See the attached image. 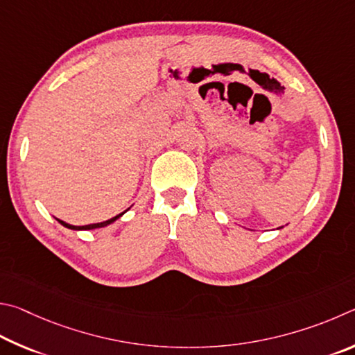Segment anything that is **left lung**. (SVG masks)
I'll list each match as a JSON object with an SVG mask.
<instances>
[{
	"label": "left lung",
	"mask_w": 355,
	"mask_h": 355,
	"mask_svg": "<svg viewBox=\"0 0 355 355\" xmlns=\"http://www.w3.org/2000/svg\"><path fill=\"white\" fill-rule=\"evenodd\" d=\"M279 229H281V227H279Z\"/></svg>",
	"instance_id": "left-lung-1"
}]
</instances>
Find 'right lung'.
I'll use <instances>...</instances> for the list:
<instances>
[{
	"mask_svg": "<svg viewBox=\"0 0 355 355\" xmlns=\"http://www.w3.org/2000/svg\"><path fill=\"white\" fill-rule=\"evenodd\" d=\"M124 212H126V210H124ZM124 212H123V214H120V215L114 216V218H110V220H107V221H103V223H95V225H87V226H73V225H68V223L62 221V220H58V221H59L60 225L64 226V227H67V229H71V231H92V229L105 227V226L112 225V223H115L118 218H120V216H123V215H124Z\"/></svg>",
	"mask_w": 355,
	"mask_h": 355,
	"instance_id": "add662e5",
	"label": "right lung"
}]
</instances>
